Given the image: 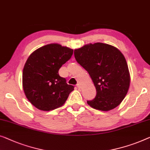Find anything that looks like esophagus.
Returning a JSON list of instances; mask_svg holds the SVG:
<instances>
[{
  "label": "esophagus",
  "mask_w": 150,
  "mask_h": 150,
  "mask_svg": "<svg viewBox=\"0 0 150 150\" xmlns=\"http://www.w3.org/2000/svg\"><path fill=\"white\" fill-rule=\"evenodd\" d=\"M77 88H79V89H80V88H81V86H80V84H78V85H77Z\"/></svg>",
  "instance_id": "34e87169"
}]
</instances>
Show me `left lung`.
Instances as JSON below:
<instances>
[{
	"label": "left lung",
	"mask_w": 150,
	"mask_h": 150,
	"mask_svg": "<svg viewBox=\"0 0 150 150\" xmlns=\"http://www.w3.org/2000/svg\"><path fill=\"white\" fill-rule=\"evenodd\" d=\"M77 62L89 74L96 97L87 103L101 111H110L121 103L130 86L127 61L120 51L101 42L84 45L74 50Z\"/></svg>",
	"instance_id": "obj_1"
}]
</instances>
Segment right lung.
<instances>
[{
    "mask_svg": "<svg viewBox=\"0 0 150 150\" xmlns=\"http://www.w3.org/2000/svg\"><path fill=\"white\" fill-rule=\"evenodd\" d=\"M74 50L52 43L35 50L23 67L22 85L25 97L37 109L51 111L62 107L74 86L59 75Z\"/></svg>",
    "mask_w": 150,
    "mask_h": 150,
    "instance_id": "obj_1",
    "label": "right lung"
}]
</instances>
